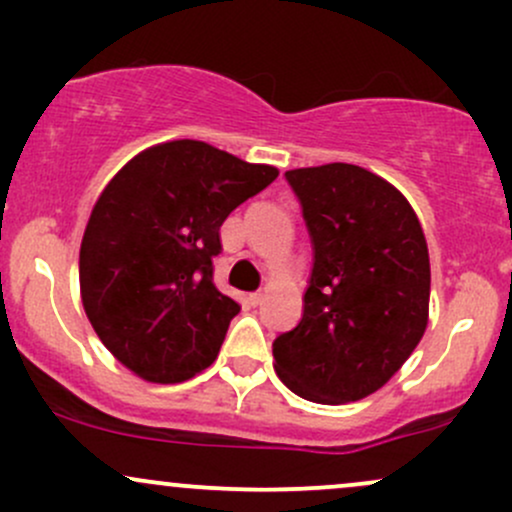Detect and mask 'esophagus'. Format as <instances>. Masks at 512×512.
Wrapping results in <instances>:
<instances>
[{"label": "esophagus", "mask_w": 512, "mask_h": 512, "mask_svg": "<svg viewBox=\"0 0 512 512\" xmlns=\"http://www.w3.org/2000/svg\"><path fill=\"white\" fill-rule=\"evenodd\" d=\"M262 298H264V293H262V291L250 293V296H248V303H250V305H260V303H262Z\"/></svg>", "instance_id": "obj_1"}]
</instances>
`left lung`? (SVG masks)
<instances>
[{
  "instance_id": "obj_1",
  "label": "left lung",
  "mask_w": 512,
  "mask_h": 512,
  "mask_svg": "<svg viewBox=\"0 0 512 512\" xmlns=\"http://www.w3.org/2000/svg\"><path fill=\"white\" fill-rule=\"evenodd\" d=\"M315 264L274 370L298 397L349 404L380 390L424 337L431 262L419 216L392 182L351 163L286 170Z\"/></svg>"
}]
</instances>
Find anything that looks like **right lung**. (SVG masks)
Wrapping results in <instances>:
<instances>
[{
    "label": "right lung",
    "instance_id": "1",
    "mask_svg": "<svg viewBox=\"0 0 512 512\" xmlns=\"http://www.w3.org/2000/svg\"><path fill=\"white\" fill-rule=\"evenodd\" d=\"M279 170L197 139L127 161L88 216L79 286L105 349L146 383L173 385L214 363L240 305L214 284L219 228Z\"/></svg>",
    "mask_w": 512,
    "mask_h": 512
}]
</instances>
